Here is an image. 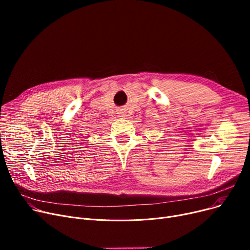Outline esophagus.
<instances>
[{
	"label": "esophagus",
	"instance_id": "obj_1",
	"mask_svg": "<svg viewBox=\"0 0 250 250\" xmlns=\"http://www.w3.org/2000/svg\"><path fill=\"white\" fill-rule=\"evenodd\" d=\"M122 116H123V115H122Z\"/></svg>",
	"mask_w": 250,
	"mask_h": 250
}]
</instances>
